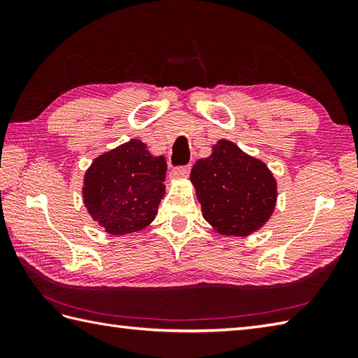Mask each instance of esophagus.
Listing matches in <instances>:
<instances>
[{"label":"esophagus","instance_id":"34e87169","mask_svg":"<svg viewBox=\"0 0 358 358\" xmlns=\"http://www.w3.org/2000/svg\"><path fill=\"white\" fill-rule=\"evenodd\" d=\"M189 172H191V167L189 166H181V167H175V169L171 172V180H183L189 177Z\"/></svg>","mask_w":358,"mask_h":358}]
</instances>
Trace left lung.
I'll list each match as a JSON object with an SVG mask.
<instances>
[{
	"instance_id": "1",
	"label": "left lung",
	"mask_w": 358,
	"mask_h": 358,
	"mask_svg": "<svg viewBox=\"0 0 358 358\" xmlns=\"http://www.w3.org/2000/svg\"><path fill=\"white\" fill-rule=\"evenodd\" d=\"M191 183L204 220L226 237L260 231L275 210L278 187L272 171L229 140H218L212 154L194 164Z\"/></svg>"
}]
</instances>
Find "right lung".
Listing matches in <instances>:
<instances>
[{
	"mask_svg": "<svg viewBox=\"0 0 358 358\" xmlns=\"http://www.w3.org/2000/svg\"><path fill=\"white\" fill-rule=\"evenodd\" d=\"M166 167L164 157H154L136 138L98 155L81 189L90 218L110 235L148 227L166 194Z\"/></svg>",
	"mask_w": 358,
	"mask_h": 358,
	"instance_id": "1",
	"label": "right lung"
}]
</instances>
